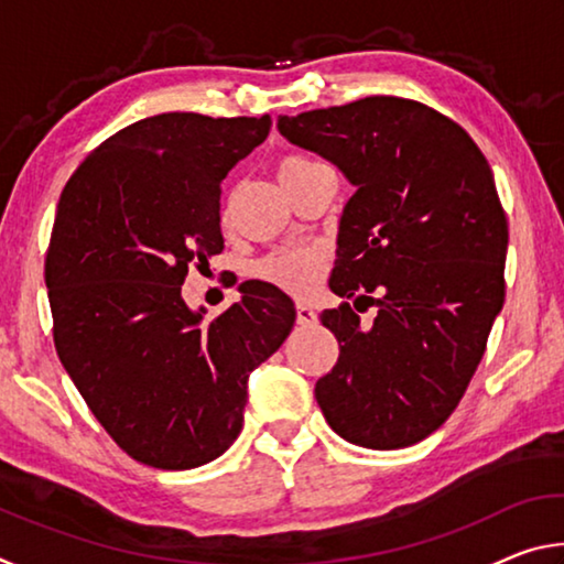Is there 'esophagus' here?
Returning a JSON list of instances; mask_svg holds the SVG:
<instances>
[{"label": "esophagus", "instance_id": "1", "mask_svg": "<svg viewBox=\"0 0 564 564\" xmlns=\"http://www.w3.org/2000/svg\"><path fill=\"white\" fill-rule=\"evenodd\" d=\"M295 321H299L301 326H313V323H318V313L313 311L308 303H295Z\"/></svg>", "mask_w": 564, "mask_h": 564}]
</instances>
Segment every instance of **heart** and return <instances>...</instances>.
<instances>
[{
    "label": "heart",
    "mask_w": 564,
    "mask_h": 564,
    "mask_svg": "<svg viewBox=\"0 0 564 564\" xmlns=\"http://www.w3.org/2000/svg\"><path fill=\"white\" fill-rule=\"evenodd\" d=\"M313 166H318L316 159L303 154H285L279 161V166H275V174H279V181L283 184V181L299 176ZM323 263H326V259H323L321 248L299 246L275 251L259 265V271L265 281L281 285L285 291L308 293L321 279Z\"/></svg>",
    "instance_id": "1"
}]
</instances>
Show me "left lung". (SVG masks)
Segmentation results:
<instances>
[{"instance_id":"left-lung-1","label":"left lung","mask_w":564,"mask_h":564,"mask_svg":"<svg viewBox=\"0 0 564 564\" xmlns=\"http://www.w3.org/2000/svg\"><path fill=\"white\" fill-rule=\"evenodd\" d=\"M279 131L356 186L330 273L346 303L321 313L340 356L318 405L352 445H415L460 403L505 303L508 218L488 159L453 119L400 97L279 117Z\"/></svg>"}]
</instances>
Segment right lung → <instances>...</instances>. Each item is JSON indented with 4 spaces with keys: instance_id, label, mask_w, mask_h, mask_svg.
<instances>
[{
    "instance_id": "right-lung-1",
    "label": "right lung",
    "mask_w": 564,
    "mask_h": 564,
    "mask_svg": "<svg viewBox=\"0 0 564 564\" xmlns=\"http://www.w3.org/2000/svg\"><path fill=\"white\" fill-rule=\"evenodd\" d=\"M269 129V113L141 119L82 161L56 206L44 263L56 352L113 443L159 470L228 451L248 376L295 323L263 281L208 323L181 299L191 265L224 251L221 181Z\"/></svg>"
}]
</instances>
